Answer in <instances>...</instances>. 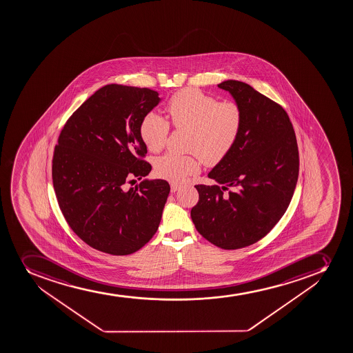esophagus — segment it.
<instances>
[{
    "label": "esophagus",
    "instance_id": "1",
    "mask_svg": "<svg viewBox=\"0 0 353 353\" xmlns=\"http://www.w3.org/2000/svg\"><path fill=\"white\" fill-rule=\"evenodd\" d=\"M171 192H176V191H179L181 189V185H179V183L171 182Z\"/></svg>",
    "mask_w": 353,
    "mask_h": 353
}]
</instances>
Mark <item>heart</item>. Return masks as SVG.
I'll return each instance as SVG.
<instances>
[{
	"instance_id": "b5f03b06",
	"label": "heart",
	"mask_w": 353,
	"mask_h": 353,
	"mask_svg": "<svg viewBox=\"0 0 353 353\" xmlns=\"http://www.w3.org/2000/svg\"><path fill=\"white\" fill-rule=\"evenodd\" d=\"M167 112L176 129L191 130L190 150L206 164H216L230 153L241 132L243 114L234 102H219L198 90H184L169 100ZM167 119L150 112L140 124V137L150 152H159L167 141ZM157 174L181 182L199 170V160L191 155L168 153L157 161Z\"/></svg>"
}]
</instances>
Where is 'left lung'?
<instances>
[{
	"label": "left lung",
	"instance_id": "left-lung-1",
	"mask_svg": "<svg viewBox=\"0 0 353 353\" xmlns=\"http://www.w3.org/2000/svg\"><path fill=\"white\" fill-rule=\"evenodd\" d=\"M217 86L234 98L243 123L230 153L208 172L217 184L196 185L199 201L191 217L207 241L236 250L265 237L285 213L297 185L299 154L281 105L243 81Z\"/></svg>",
	"mask_w": 353,
	"mask_h": 353
}]
</instances>
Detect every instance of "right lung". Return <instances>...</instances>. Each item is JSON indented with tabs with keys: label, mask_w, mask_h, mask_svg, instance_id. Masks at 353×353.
<instances>
[{
	"label": "right lung",
	"mask_w": 353,
	"mask_h": 353,
	"mask_svg": "<svg viewBox=\"0 0 353 353\" xmlns=\"http://www.w3.org/2000/svg\"><path fill=\"white\" fill-rule=\"evenodd\" d=\"M161 100L150 88L105 85L61 132L52 159L56 198L74 234L98 251L131 254L159 229L169 183L145 179L128 188V181L152 170L141 159L140 124Z\"/></svg>",
	"instance_id": "right-lung-1"
}]
</instances>
